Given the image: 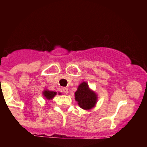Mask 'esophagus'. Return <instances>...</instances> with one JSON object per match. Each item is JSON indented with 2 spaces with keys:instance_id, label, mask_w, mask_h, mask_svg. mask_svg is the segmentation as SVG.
I'll use <instances>...</instances> for the list:
<instances>
[{
  "instance_id": "obj_1",
  "label": "esophagus",
  "mask_w": 147,
  "mask_h": 147,
  "mask_svg": "<svg viewBox=\"0 0 147 147\" xmlns=\"http://www.w3.org/2000/svg\"><path fill=\"white\" fill-rule=\"evenodd\" d=\"M62 90H63V93H65V94H67V93H68V89L67 88H65V87L63 88H62Z\"/></svg>"
}]
</instances>
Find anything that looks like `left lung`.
I'll return each instance as SVG.
<instances>
[{"label":"left lung","instance_id":"obj_1","mask_svg":"<svg viewBox=\"0 0 147 147\" xmlns=\"http://www.w3.org/2000/svg\"><path fill=\"white\" fill-rule=\"evenodd\" d=\"M75 100L79 106L85 110H89L95 105L97 102V95L89 89L87 83L83 82L79 86L75 93Z\"/></svg>","mask_w":147,"mask_h":147}]
</instances>
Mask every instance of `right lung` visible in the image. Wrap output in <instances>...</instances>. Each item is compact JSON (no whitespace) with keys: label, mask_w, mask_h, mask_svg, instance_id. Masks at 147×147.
<instances>
[{"label":"right lung","mask_w":147,"mask_h":147,"mask_svg":"<svg viewBox=\"0 0 147 147\" xmlns=\"http://www.w3.org/2000/svg\"><path fill=\"white\" fill-rule=\"evenodd\" d=\"M43 94L47 99H52L55 95H56L57 92H53V91H49L48 90H45L43 91Z\"/></svg>","instance_id":"add662e5"}]
</instances>
